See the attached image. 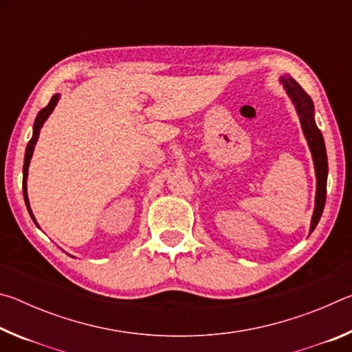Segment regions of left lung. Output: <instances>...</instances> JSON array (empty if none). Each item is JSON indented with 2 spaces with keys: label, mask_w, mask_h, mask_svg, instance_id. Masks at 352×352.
Masks as SVG:
<instances>
[{
  "label": "left lung",
  "mask_w": 352,
  "mask_h": 352,
  "mask_svg": "<svg viewBox=\"0 0 352 352\" xmlns=\"http://www.w3.org/2000/svg\"><path fill=\"white\" fill-rule=\"evenodd\" d=\"M279 82L283 83L285 93L294 102L298 118H300L302 133H305L309 148H311L314 166H315V175H317V194H315V208L311 220V233L318 225L321 214L324 210L326 204V183H327V155H326V146L323 135H321L320 129L315 124L314 118V102L309 94L298 85V82L292 77H281Z\"/></svg>",
  "instance_id": "1"
}]
</instances>
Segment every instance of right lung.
<instances>
[{"instance_id": "1", "label": "right lung", "mask_w": 352, "mask_h": 352, "mask_svg": "<svg viewBox=\"0 0 352 352\" xmlns=\"http://www.w3.org/2000/svg\"><path fill=\"white\" fill-rule=\"evenodd\" d=\"M58 99H60V94H54V96L51 98L50 104H47L43 110L38 111L37 118H35V122H34V133H32V138L31 141L28 142V147H26V153H25V164H23V195H25V201H26V206H28V211L31 214L32 220L35 222V217L31 211V206H29V199H28V186H26V180H28V170H29V163H31V158H32V153H34V148L35 144H37V140H38V135H40V129L43 127L45 121L47 119V116L51 115L52 110L56 109V105L58 102ZM37 225V222H35Z\"/></svg>"}]
</instances>
